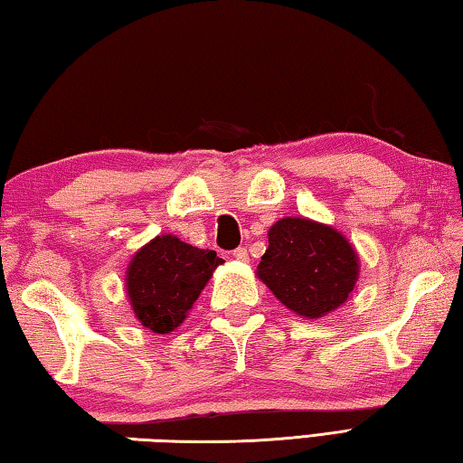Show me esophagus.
I'll return each instance as SVG.
<instances>
[{"mask_svg":"<svg viewBox=\"0 0 463 463\" xmlns=\"http://www.w3.org/2000/svg\"><path fill=\"white\" fill-rule=\"evenodd\" d=\"M232 257H234V260H237V261H242V263L249 261V253H247L245 247L234 249V250H232Z\"/></svg>","mask_w":463,"mask_h":463,"instance_id":"1","label":"esophagus"}]
</instances>
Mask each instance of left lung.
Masks as SVG:
<instances>
[{"mask_svg":"<svg viewBox=\"0 0 463 463\" xmlns=\"http://www.w3.org/2000/svg\"><path fill=\"white\" fill-rule=\"evenodd\" d=\"M257 278L294 315L317 320L335 312L354 294L359 257L335 226L304 216H286L268 231Z\"/></svg>","mask_w":463,"mask_h":463,"instance_id":"left-lung-1","label":"left lung"}]
</instances>
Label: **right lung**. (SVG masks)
<instances>
[{"label": "right lung", "mask_w": 463, "mask_h": 463, "mask_svg": "<svg viewBox=\"0 0 463 463\" xmlns=\"http://www.w3.org/2000/svg\"><path fill=\"white\" fill-rule=\"evenodd\" d=\"M222 263L216 250L192 247L175 234L151 239L132 255L124 278L135 318L151 333H174Z\"/></svg>", "instance_id": "obj_1"}]
</instances>
